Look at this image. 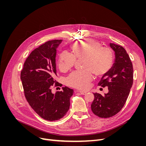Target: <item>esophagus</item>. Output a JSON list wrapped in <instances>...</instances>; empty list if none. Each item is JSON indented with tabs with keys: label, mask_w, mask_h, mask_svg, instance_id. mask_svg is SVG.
I'll list each match as a JSON object with an SVG mask.
<instances>
[{
	"label": "esophagus",
	"mask_w": 146,
	"mask_h": 146,
	"mask_svg": "<svg viewBox=\"0 0 146 146\" xmlns=\"http://www.w3.org/2000/svg\"><path fill=\"white\" fill-rule=\"evenodd\" d=\"M76 92H78L79 93L82 94V95H84V94H86V91H76Z\"/></svg>",
	"instance_id": "esophagus-1"
}]
</instances>
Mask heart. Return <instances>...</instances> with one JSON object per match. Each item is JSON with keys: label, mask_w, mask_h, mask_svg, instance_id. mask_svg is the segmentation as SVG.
I'll use <instances>...</instances> for the list:
<instances>
[{"label": "heart", "mask_w": 146, "mask_h": 146, "mask_svg": "<svg viewBox=\"0 0 146 146\" xmlns=\"http://www.w3.org/2000/svg\"><path fill=\"white\" fill-rule=\"evenodd\" d=\"M70 48L74 56L67 52L61 54L58 68L61 71L66 72L74 66L76 58H85L84 68L86 69L72 73L67 78L70 86L85 90L89 86L92 79V72L97 76H104L111 68L114 62L112 51L108 48L102 47L101 44L92 39H85L70 44Z\"/></svg>", "instance_id": "heart-1"}]
</instances>
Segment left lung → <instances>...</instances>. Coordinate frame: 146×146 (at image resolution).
Instances as JSON below:
<instances>
[{"label": "left lung", "mask_w": 146, "mask_h": 146, "mask_svg": "<svg viewBox=\"0 0 146 146\" xmlns=\"http://www.w3.org/2000/svg\"><path fill=\"white\" fill-rule=\"evenodd\" d=\"M110 46L114 52V63L99 82V86H107L108 92L105 96L93 93L94 99L91 105L92 113L102 118L112 117L121 111L133 85V65L126 50L114 43Z\"/></svg>", "instance_id": "8db88e82"}]
</instances>
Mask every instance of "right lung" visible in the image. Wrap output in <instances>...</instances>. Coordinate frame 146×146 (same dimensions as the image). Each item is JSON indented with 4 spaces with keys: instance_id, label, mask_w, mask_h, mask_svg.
I'll return each mask as SVG.
<instances>
[{
    "instance_id": "add662e5",
    "label": "right lung",
    "mask_w": 146,
    "mask_h": 146,
    "mask_svg": "<svg viewBox=\"0 0 146 146\" xmlns=\"http://www.w3.org/2000/svg\"><path fill=\"white\" fill-rule=\"evenodd\" d=\"M62 40H52L35 48L28 56L21 73L25 98L38 115L54 121L63 118L68 111L72 89L65 86L62 91L52 92V87L59 86L56 76V48Z\"/></svg>"
}]
</instances>
